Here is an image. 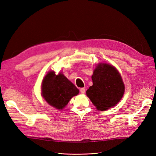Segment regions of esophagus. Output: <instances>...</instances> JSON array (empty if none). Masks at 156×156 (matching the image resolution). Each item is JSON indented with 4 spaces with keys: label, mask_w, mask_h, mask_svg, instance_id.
<instances>
[{
    "label": "esophagus",
    "mask_w": 156,
    "mask_h": 156,
    "mask_svg": "<svg viewBox=\"0 0 156 156\" xmlns=\"http://www.w3.org/2000/svg\"><path fill=\"white\" fill-rule=\"evenodd\" d=\"M80 92L82 94H84L85 93V89H84V88H80Z\"/></svg>",
    "instance_id": "1"
}]
</instances>
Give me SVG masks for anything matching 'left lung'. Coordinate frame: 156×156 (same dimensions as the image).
I'll return each mask as SVG.
<instances>
[{"mask_svg":"<svg viewBox=\"0 0 156 156\" xmlns=\"http://www.w3.org/2000/svg\"><path fill=\"white\" fill-rule=\"evenodd\" d=\"M93 85L87 95L98 110L104 111L115 106L121 99L125 86L116 68L101 63L97 66L92 76Z\"/></svg>","mask_w":156,"mask_h":156,"instance_id":"8db88e82","label":"left lung"}]
</instances>
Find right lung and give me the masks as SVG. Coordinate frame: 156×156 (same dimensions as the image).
<instances>
[{
  "instance_id": "right-lung-1",
  "label": "right lung",
  "mask_w": 156,
  "mask_h": 156,
  "mask_svg": "<svg viewBox=\"0 0 156 156\" xmlns=\"http://www.w3.org/2000/svg\"><path fill=\"white\" fill-rule=\"evenodd\" d=\"M79 90L62 73L55 75L51 71L47 73L42 84V95L47 103L61 110L79 94Z\"/></svg>"
}]
</instances>
